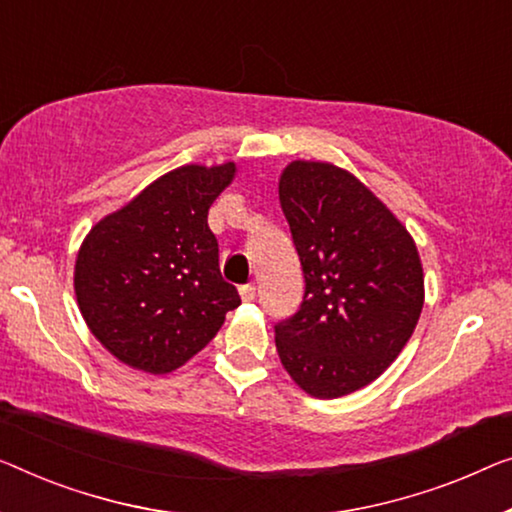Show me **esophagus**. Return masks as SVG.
<instances>
[{"mask_svg": "<svg viewBox=\"0 0 512 512\" xmlns=\"http://www.w3.org/2000/svg\"><path fill=\"white\" fill-rule=\"evenodd\" d=\"M239 294H241V299L243 301H255V296H257V287L255 285H243L241 289H239Z\"/></svg>", "mask_w": 512, "mask_h": 512, "instance_id": "34e87169", "label": "esophagus"}]
</instances>
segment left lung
<instances>
[{
    "label": "left lung",
    "mask_w": 512,
    "mask_h": 512,
    "mask_svg": "<svg viewBox=\"0 0 512 512\" xmlns=\"http://www.w3.org/2000/svg\"><path fill=\"white\" fill-rule=\"evenodd\" d=\"M280 207L301 257V310L276 326L282 368L333 400L384 375L414 333L425 276L414 236L365 183L329 160H292Z\"/></svg>",
    "instance_id": "8db88e82"
}]
</instances>
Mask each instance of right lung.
<instances>
[{
  "instance_id": "obj_1",
  "label": "right lung",
  "mask_w": 512,
  "mask_h": 512,
  "mask_svg": "<svg viewBox=\"0 0 512 512\" xmlns=\"http://www.w3.org/2000/svg\"><path fill=\"white\" fill-rule=\"evenodd\" d=\"M236 163H190L151 181L87 232L73 289L89 331L119 363L170 375L213 340L239 308L220 276L207 216Z\"/></svg>"
}]
</instances>
